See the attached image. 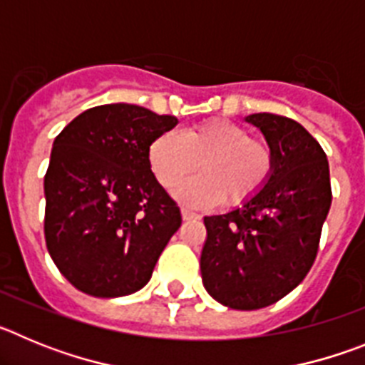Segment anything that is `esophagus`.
<instances>
[{
    "label": "esophagus",
    "instance_id": "obj_1",
    "mask_svg": "<svg viewBox=\"0 0 365 365\" xmlns=\"http://www.w3.org/2000/svg\"><path fill=\"white\" fill-rule=\"evenodd\" d=\"M180 214H182V219H185V221H197L199 219L197 214H193V212L186 210V208H182V210H180Z\"/></svg>",
    "mask_w": 365,
    "mask_h": 365
}]
</instances>
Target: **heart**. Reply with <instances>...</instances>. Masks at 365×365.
I'll return each mask as SVG.
<instances>
[{
	"mask_svg": "<svg viewBox=\"0 0 365 365\" xmlns=\"http://www.w3.org/2000/svg\"><path fill=\"white\" fill-rule=\"evenodd\" d=\"M148 160L163 188H172L197 168L201 173L173 192L179 202L208 208L225 201L241 206L265 188L274 172V150L250 131L225 118L193 124L180 135L160 133L148 148Z\"/></svg>",
	"mask_w": 365,
	"mask_h": 365,
	"instance_id": "heart-1",
	"label": "heart"
}]
</instances>
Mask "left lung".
<instances>
[{
  "mask_svg": "<svg viewBox=\"0 0 365 365\" xmlns=\"http://www.w3.org/2000/svg\"><path fill=\"white\" fill-rule=\"evenodd\" d=\"M247 122L274 150V172L241 208L205 217L201 252L205 289L237 311L269 307L303 282L333 201L327 155L302 124L272 113Z\"/></svg>",
  "mask_w": 365,
  "mask_h": 365,
  "instance_id": "1",
  "label": "left lung"
}]
</instances>
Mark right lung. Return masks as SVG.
<instances>
[{"mask_svg": "<svg viewBox=\"0 0 365 365\" xmlns=\"http://www.w3.org/2000/svg\"><path fill=\"white\" fill-rule=\"evenodd\" d=\"M175 125L172 115L106 104L54 138L43 180L45 243L78 291L118 298L150 282L182 217L151 173L148 148Z\"/></svg>", "mask_w": 365, "mask_h": 365, "instance_id": "1", "label": "right lung"}]
</instances>
